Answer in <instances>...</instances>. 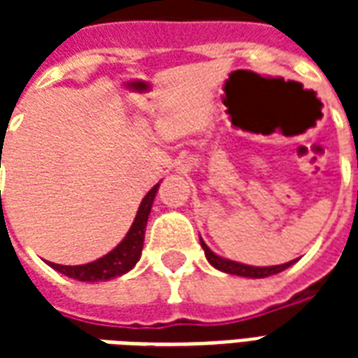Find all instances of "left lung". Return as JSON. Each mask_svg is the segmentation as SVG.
I'll use <instances>...</instances> for the list:
<instances>
[{"label":"left lung","instance_id":"obj_1","mask_svg":"<svg viewBox=\"0 0 358 358\" xmlns=\"http://www.w3.org/2000/svg\"><path fill=\"white\" fill-rule=\"evenodd\" d=\"M201 248L205 251V257H207V261H209L215 268L222 270L226 274H236V276H245V278H266L272 276V274H278V272H282L287 266H292L293 261L284 264H276V266H249V264H241L236 263V261H228V259H222V257L215 255L209 248H207V243L201 240Z\"/></svg>","mask_w":358,"mask_h":358}]
</instances>
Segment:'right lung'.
Segmentation results:
<instances>
[{
	"mask_svg": "<svg viewBox=\"0 0 358 358\" xmlns=\"http://www.w3.org/2000/svg\"><path fill=\"white\" fill-rule=\"evenodd\" d=\"M157 186H153L140 203L138 215L134 218L130 230L126 234V238L110 253H107L101 259H97L94 263L78 264V266H65V264L50 263L51 268H55L61 274L69 278H74L78 282H101V280H110L126 274L128 270H132L136 263L140 261L141 248H143V238H145V226H148L149 213L153 207V199L157 195Z\"/></svg>",
	"mask_w": 358,
	"mask_h": 358,
	"instance_id": "1",
	"label": "right lung"
}]
</instances>
